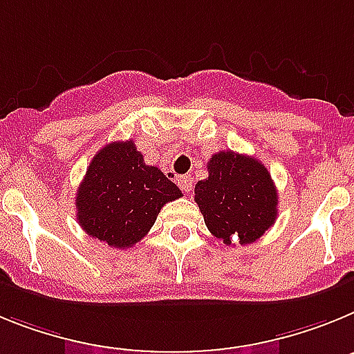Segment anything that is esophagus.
I'll use <instances>...</instances> for the list:
<instances>
[{"label":"esophagus","mask_w":354,"mask_h":354,"mask_svg":"<svg viewBox=\"0 0 354 354\" xmlns=\"http://www.w3.org/2000/svg\"><path fill=\"white\" fill-rule=\"evenodd\" d=\"M178 185H180V189L183 190V192H190V190H192V176H189V174L180 176L178 178Z\"/></svg>","instance_id":"34e87169"}]
</instances>
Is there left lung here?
Wrapping results in <instances>:
<instances>
[{
    "label": "left lung",
    "mask_w": 354,
    "mask_h": 354,
    "mask_svg": "<svg viewBox=\"0 0 354 354\" xmlns=\"http://www.w3.org/2000/svg\"><path fill=\"white\" fill-rule=\"evenodd\" d=\"M207 169L194 199L208 232L226 245L235 242L233 235L242 245L258 241L278 215V192L266 165L253 156L219 151Z\"/></svg>",
    "instance_id": "8db88e82"
}]
</instances>
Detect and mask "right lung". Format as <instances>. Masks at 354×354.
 Listing matches in <instances>:
<instances>
[{"mask_svg":"<svg viewBox=\"0 0 354 354\" xmlns=\"http://www.w3.org/2000/svg\"><path fill=\"white\" fill-rule=\"evenodd\" d=\"M181 190L158 167L144 164L133 140L96 153L76 192V219L92 239L126 250L147 235L165 203Z\"/></svg>","mask_w":354,"mask_h":354,"instance_id":"right-lung-1","label":"right lung"}]
</instances>
